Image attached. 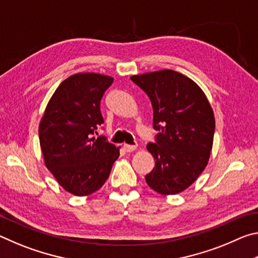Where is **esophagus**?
Listing matches in <instances>:
<instances>
[{
	"label": "esophagus",
	"instance_id": "obj_1",
	"mask_svg": "<svg viewBox=\"0 0 258 258\" xmlns=\"http://www.w3.org/2000/svg\"><path fill=\"white\" fill-rule=\"evenodd\" d=\"M137 149V146H132V145H124V150L126 152H132Z\"/></svg>",
	"mask_w": 258,
	"mask_h": 258
}]
</instances>
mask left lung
<instances>
[{
  "label": "left lung",
  "mask_w": 258,
  "mask_h": 258,
  "mask_svg": "<svg viewBox=\"0 0 258 258\" xmlns=\"http://www.w3.org/2000/svg\"><path fill=\"white\" fill-rule=\"evenodd\" d=\"M131 80L149 97L158 131L156 142L147 146L155 167L146 181L160 195L180 194L207 166L215 132L213 109L194 81L171 69Z\"/></svg>",
  "instance_id": "8db88e82"
}]
</instances>
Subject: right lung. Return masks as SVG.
Wrapping results in <instances>:
<instances>
[{
  "label": "right lung",
  "mask_w": 258,
  "mask_h": 258,
  "mask_svg": "<svg viewBox=\"0 0 258 258\" xmlns=\"http://www.w3.org/2000/svg\"><path fill=\"white\" fill-rule=\"evenodd\" d=\"M112 82L95 73L68 77L52 95L40 123L45 166L64 190L80 197L104 184L119 157V148L94 135L103 124L100 101Z\"/></svg>",
  "instance_id": "obj_1"
}]
</instances>
